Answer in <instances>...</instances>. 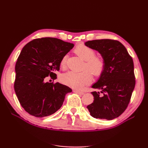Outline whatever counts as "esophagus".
<instances>
[{
  "label": "esophagus",
  "mask_w": 148,
  "mask_h": 148,
  "mask_svg": "<svg viewBox=\"0 0 148 148\" xmlns=\"http://www.w3.org/2000/svg\"><path fill=\"white\" fill-rule=\"evenodd\" d=\"M73 91H74V92H76V93H77V94H79V95H84V92L80 91H78V90H76V89H74V90H73Z\"/></svg>",
  "instance_id": "1"
}]
</instances>
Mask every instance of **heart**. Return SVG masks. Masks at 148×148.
Listing matches in <instances>:
<instances>
[{"label": "heart", "mask_w": 148, "mask_h": 148, "mask_svg": "<svg viewBox=\"0 0 148 148\" xmlns=\"http://www.w3.org/2000/svg\"><path fill=\"white\" fill-rule=\"evenodd\" d=\"M77 55L86 61L85 68H87L95 76H99L104 71L105 62L103 59L95 57V51L89 46L80 44L74 49ZM67 56H64L61 60V66L64 67L66 64ZM87 70L82 72L69 71L60 76L61 83L73 88H81L85 85L89 84L92 79L91 74Z\"/></svg>", "instance_id": "obj_1"}]
</instances>
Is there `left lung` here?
<instances>
[{
    "mask_svg": "<svg viewBox=\"0 0 148 148\" xmlns=\"http://www.w3.org/2000/svg\"><path fill=\"white\" fill-rule=\"evenodd\" d=\"M85 45L99 51L105 62L99 79L92 86L101 91L91 92L94 101L87 109L95 118H116L128 106L134 89L133 60L123 45L115 40H95Z\"/></svg>",
    "mask_w": 148,
    "mask_h": 148,
    "instance_id": "8db88e82",
    "label": "left lung"
}]
</instances>
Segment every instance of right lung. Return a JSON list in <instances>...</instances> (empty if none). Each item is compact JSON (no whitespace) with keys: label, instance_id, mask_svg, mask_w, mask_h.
Masks as SVG:
<instances>
[{"label":"right lung","instance_id":"add662e5","mask_svg":"<svg viewBox=\"0 0 148 148\" xmlns=\"http://www.w3.org/2000/svg\"><path fill=\"white\" fill-rule=\"evenodd\" d=\"M74 44L56 38H36L22 49L15 71L14 90L20 104L29 114L43 117L62 106L65 95L72 92L68 86L46 82L47 76L57 78L62 57Z\"/></svg>","mask_w":148,"mask_h":148}]
</instances>
